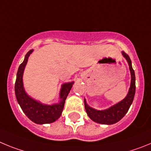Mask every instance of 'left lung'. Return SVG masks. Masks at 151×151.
Listing matches in <instances>:
<instances>
[{
    "label": "left lung",
    "instance_id": "8db88e82",
    "mask_svg": "<svg viewBox=\"0 0 151 151\" xmlns=\"http://www.w3.org/2000/svg\"><path fill=\"white\" fill-rule=\"evenodd\" d=\"M122 55L128 62L130 74H131V83H130L129 89V92L126 97L122 101L114 104L109 108L101 110V111L92 108V107L88 105L86 99H84V105H85L86 114L92 121L97 123L111 125L117 123L126 115V113L128 112L130 106L133 101V99H134L135 93V71L132 66V62L129 56L124 52H122Z\"/></svg>",
    "mask_w": 151,
    "mask_h": 151
}]
</instances>
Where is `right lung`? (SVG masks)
I'll use <instances>...</instances> for the list:
<instances>
[{"instance_id":"right-lung-1","label":"right lung","mask_w":151,"mask_h":151,"mask_svg":"<svg viewBox=\"0 0 151 151\" xmlns=\"http://www.w3.org/2000/svg\"><path fill=\"white\" fill-rule=\"evenodd\" d=\"M32 52L33 50L27 52L24 61L19 67L15 83V94L16 99L23 112L32 122L37 124L53 123L62 115L65 100L74 82L73 81L62 84L59 92V101L56 104L50 105L43 104L40 101H37L31 97L25 92L22 77L28 58Z\"/></svg>"}]
</instances>
